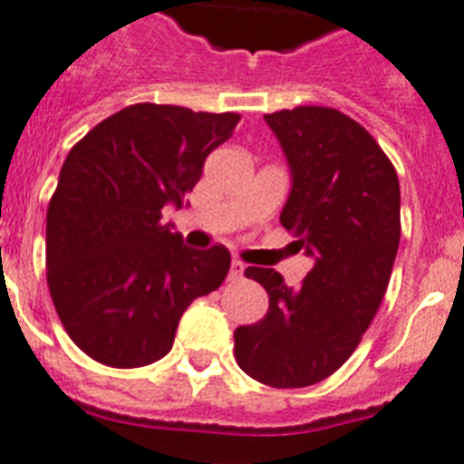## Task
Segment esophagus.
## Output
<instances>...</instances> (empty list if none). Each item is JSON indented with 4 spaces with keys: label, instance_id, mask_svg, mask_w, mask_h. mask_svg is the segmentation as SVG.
Wrapping results in <instances>:
<instances>
[{
    "label": "esophagus",
    "instance_id": "1",
    "mask_svg": "<svg viewBox=\"0 0 464 464\" xmlns=\"http://www.w3.org/2000/svg\"><path fill=\"white\" fill-rule=\"evenodd\" d=\"M242 275H245V266H242V261L233 258V261H231V273H228V277H231V279H240Z\"/></svg>",
    "mask_w": 464,
    "mask_h": 464
}]
</instances>
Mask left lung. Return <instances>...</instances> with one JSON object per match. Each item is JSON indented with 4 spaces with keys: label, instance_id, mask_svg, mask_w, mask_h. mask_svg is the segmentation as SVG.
<instances>
[{
    "label": "left lung",
    "instance_id": "obj_1",
    "mask_svg": "<svg viewBox=\"0 0 464 464\" xmlns=\"http://www.w3.org/2000/svg\"><path fill=\"white\" fill-rule=\"evenodd\" d=\"M291 169L279 222L314 261L298 289L245 270L268 314L233 333L242 372L273 388L324 382L356 352L386 294L400 245V182L377 140L344 112L298 106L263 115Z\"/></svg>",
    "mask_w": 464,
    "mask_h": 464
}]
</instances>
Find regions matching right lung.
I'll return each instance as SVG.
<instances>
[{"mask_svg": "<svg viewBox=\"0 0 464 464\" xmlns=\"http://www.w3.org/2000/svg\"><path fill=\"white\" fill-rule=\"evenodd\" d=\"M237 122L236 112L136 103L71 148L45 217V268L62 325L90 358L160 361L191 300L222 286L228 249L185 247L161 210L182 208Z\"/></svg>", "mask_w": 464, "mask_h": 464, "instance_id": "obj_1", "label": "right lung"}]
</instances>
